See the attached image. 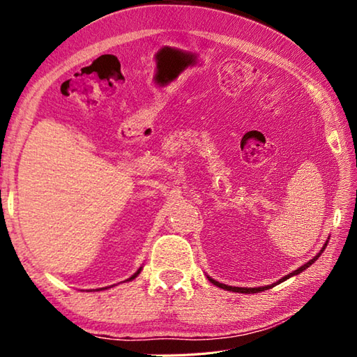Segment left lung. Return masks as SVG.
Listing matches in <instances>:
<instances>
[{
	"instance_id": "1",
	"label": "left lung",
	"mask_w": 357,
	"mask_h": 357,
	"mask_svg": "<svg viewBox=\"0 0 357 357\" xmlns=\"http://www.w3.org/2000/svg\"><path fill=\"white\" fill-rule=\"evenodd\" d=\"M328 246V240H326V243H324L323 245V248L320 249V252H318L314 259L312 260H309L307 264H304L303 266H299L298 270H295V271H291L290 274H287V276H284L282 279H279L276 284H271V285H265V287H255V289H248V287H232V285H226V284H221V282H218V280H215V279H211L210 276H207L208 278V280L213 285H216V287H220V289H222V290H229V291H235V293H260V291H265V290H268V289H271V287H274V285H278V284H280V282H284V280H287L289 278H293V276H296V274H299V273H303L304 270H307V268L314 264V261L320 257V255L323 254V251H324V248Z\"/></svg>"
}]
</instances>
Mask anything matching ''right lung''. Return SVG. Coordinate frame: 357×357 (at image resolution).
<instances>
[{
  "instance_id": "right-lung-1",
  "label": "right lung",
  "mask_w": 357,
  "mask_h": 357,
  "mask_svg": "<svg viewBox=\"0 0 357 357\" xmlns=\"http://www.w3.org/2000/svg\"><path fill=\"white\" fill-rule=\"evenodd\" d=\"M141 270H142V266H139V270H137L135 274H133V276H131V278H128L127 279V282H130V280H133L135 278H137V276H139V273H141ZM106 289H111V287H105V289H96V291H100V290H106ZM89 291H92V290H89Z\"/></svg>"
}]
</instances>
